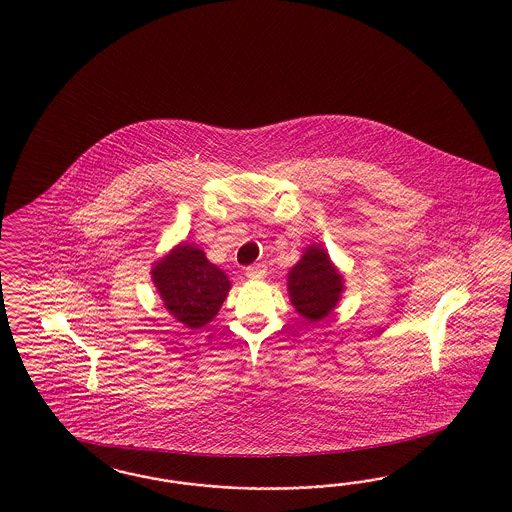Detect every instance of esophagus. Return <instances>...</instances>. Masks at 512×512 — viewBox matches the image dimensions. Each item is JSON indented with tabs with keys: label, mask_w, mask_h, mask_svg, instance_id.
I'll list each match as a JSON object with an SVG mask.
<instances>
[{
	"label": "esophagus",
	"mask_w": 512,
	"mask_h": 512,
	"mask_svg": "<svg viewBox=\"0 0 512 512\" xmlns=\"http://www.w3.org/2000/svg\"><path fill=\"white\" fill-rule=\"evenodd\" d=\"M246 276L249 279H261L266 276V266L264 264H251L246 268Z\"/></svg>",
	"instance_id": "34e87169"
}]
</instances>
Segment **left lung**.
<instances>
[{
  "instance_id": "8db88e82",
  "label": "left lung",
  "mask_w": 512,
  "mask_h": 512,
  "mask_svg": "<svg viewBox=\"0 0 512 512\" xmlns=\"http://www.w3.org/2000/svg\"><path fill=\"white\" fill-rule=\"evenodd\" d=\"M343 291L341 276L330 263L325 249H306L300 263L289 272V293L296 311L311 323L334 310Z\"/></svg>"
}]
</instances>
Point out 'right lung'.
Returning a JSON list of instances; mask_svg holds the SVG:
<instances>
[{"instance_id": "right-lung-1", "label": "right lung", "mask_w": 512, "mask_h": 512, "mask_svg": "<svg viewBox=\"0 0 512 512\" xmlns=\"http://www.w3.org/2000/svg\"><path fill=\"white\" fill-rule=\"evenodd\" d=\"M155 287L172 315L189 326L210 323L229 293L231 281L201 249L180 244L152 272Z\"/></svg>"}]
</instances>
